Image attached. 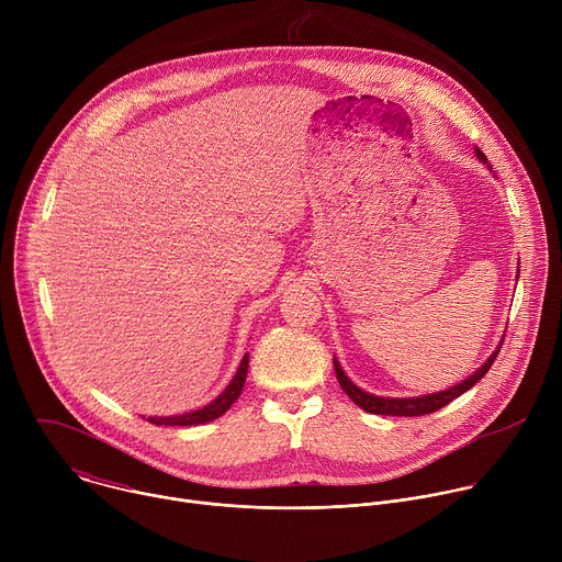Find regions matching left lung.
I'll use <instances>...</instances> for the list:
<instances>
[{"label": "left lung", "instance_id": "obj_1", "mask_svg": "<svg viewBox=\"0 0 562 562\" xmlns=\"http://www.w3.org/2000/svg\"><path fill=\"white\" fill-rule=\"evenodd\" d=\"M475 155L480 157V162L487 165V157H485L483 150L475 148ZM487 167H490V165H487ZM498 351H501V347L485 360L483 367H480V369H477L473 375H469L467 380H462L460 384L449 386V389L438 391V393L420 395V397H382V395L367 393V391H362L360 386H356V384L347 378V373L342 371V367H340L338 360H334V367H336V375H338V382H340L342 391L353 400V403H356L360 409H364V412H369V414H375V416H405V418H412V416L434 414V412L447 407V405L451 403V400H456V397L462 395L464 391H469L480 378H483V375L492 369V364H494Z\"/></svg>", "mask_w": 562, "mask_h": 562}]
</instances>
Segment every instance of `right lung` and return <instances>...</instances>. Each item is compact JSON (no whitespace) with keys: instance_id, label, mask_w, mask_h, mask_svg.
Here are the masks:
<instances>
[{"instance_id":"obj_1","label":"right lung","mask_w":562,"mask_h":562,"mask_svg":"<svg viewBox=\"0 0 562 562\" xmlns=\"http://www.w3.org/2000/svg\"><path fill=\"white\" fill-rule=\"evenodd\" d=\"M247 371H249V353H245L243 362H239V367H237L233 380L226 384V389L215 400H211L206 407L189 412V414H180V416H150L146 420L150 425H165V427H193V425L211 423V420L220 418L235 403V400L239 397V393H243V386H245V380H247Z\"/></svg>"}]
</instances>
